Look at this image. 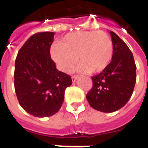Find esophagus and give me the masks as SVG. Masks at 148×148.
Returning a JSON list of instances; mask_svg holds the SVG:
<instances>
[{
  "label": "esophagus",
  "instance_id": "34e87169",
  "mask_svg": "<svg viewBox=\"0 0 148 148\" xmlns=\"http://www.w3.org/2000/svg\"><path fill=\"white\" fill-rule=\"evenodd\" d=\"M77 77H78L77 75H73V76H72V81L74 82L77 79Z\"/></svg>",
  "mask_w": 148,
  "mask_h": 148
}]
</instances>
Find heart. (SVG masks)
Instances as JSON below:
<instances>
[{"label": "heart", "instance_id": "b5f03b06", "mask_svg": "<svg viewBox=\"0 0 148 148\" xmlns=\"http://www.w3.org/2000/svg\"><path fill=\"white\" fill-rule=\"evenodd\" d=\"M51 55L59 70L70 73L77 62L79 70L90 74L104 71L111 62L113 44L102 32H76L66 35L59 44L51 47Z\"/></svg>", "mask_w": 148, "mask_h": 148}]
</instances>
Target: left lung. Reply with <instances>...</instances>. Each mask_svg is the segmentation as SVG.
I'll list each match as a JSON object with an SVG mask.
<instances>
[{"mask_svg":"<svg viewBox=\"0 0 148 148\" xmlns=\"http://www.w3.org/2000/svg\"><path fill=\"white\" fill-rule=\"evenodd\" d=\"M111 35L113 55L104 71L92 77L93 87L87 93L90 106L97 111L112 112L124 106L133 93L136 66L127 44L113 32Z\"/></svg>","mask_w":148,"mask_h":148,"instance_id":"1","label":"left lung"}]
</instances>
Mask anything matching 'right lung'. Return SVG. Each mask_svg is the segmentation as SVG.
I'll list each match as a JSON object with an SVG mask.
<instances>
[{
    "instance_id": "obj_1",
    "label": "right lung",
    "mask_w": 148,
    "mask_h": 148,
    "mask_svg": "<svg viewBox=\"0 0 148 148\" xmlns=\"http://www.w3.org/2000/svg\"><path fill=\"white\" fill-rule=\"evenodd\" d=\"M54 32L34 34L18 52L15 62L14 86L21 107L36 117L58 112L64 101L71 76L56 69L50 49Z\"/></svg>"
}]
</instances>
